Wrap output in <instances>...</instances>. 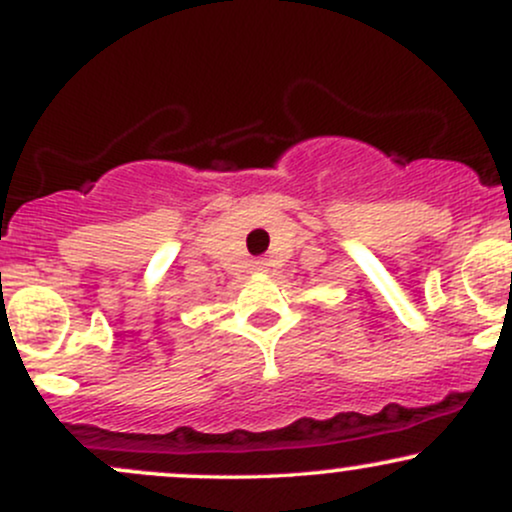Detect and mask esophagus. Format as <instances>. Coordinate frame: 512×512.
I'll return each mask as SVG.
<instances>
[{"label": "esophagus", "mask_w": 512, "mask_h": 512, "mask_svg": "<svg viewBox=\"0 0 512 512\" xmlns=\"http://www.w3.org/2000/svg\"><path fill=\"white\" fill-rule=\"evenodd\" d=\"M255 267H257V269H262V272H264V269H267V262H264V260H257V262H255Z\"/></svg>", "instance_id": "obj_1"}]
</instances>
